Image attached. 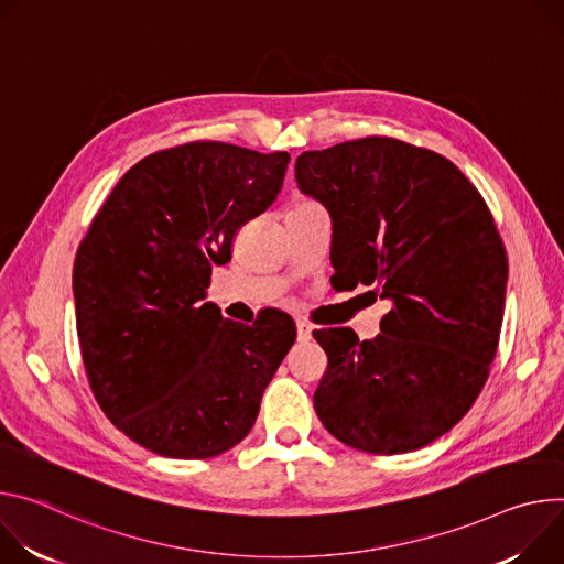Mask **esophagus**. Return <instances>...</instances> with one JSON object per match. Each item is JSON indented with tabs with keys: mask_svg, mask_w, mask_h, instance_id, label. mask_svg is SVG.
<instances>
[{
	"mask_svg": "<svg viewBox=\"0 0 564 564\" xmlns=\"http://www.w3.org/2000/svg\"><path fill=\"white\" fill-rule=\"evenodd\" d=\"M295 329H297V340H300V343L311 340V332H314V329H311V325H308V323L297 321V323H295Z\"/></svg>",
	"mask_w": 564,
	"mask_h": 564,
	"instance_id": "esophagus-1",
	"label": "esophagus"
}]
</instances>
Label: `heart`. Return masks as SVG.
<instances>
[{"label":"heart","instance_id":"heart-1","mask_svg":"<svg viewBox=\"0 0 564 564\" xmlns=\"http://www.w3.org/2000/svg\"><path fill=\"white\" fill-rule=\"evenodd\" d=\"M308 204H314V202H300L297 206H308Z\"/></svg>","mask_w":564,"mask_h":564}]
</instances>
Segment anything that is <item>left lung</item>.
I'll use <instances>...</instances> for the list:
<instances>
[{"label": "left lung", "mask_w": 564, "mask_h": 564, "mask_svg": "<svg viewBox=\"0 0 564 564\" xmlns=\"http://www.w3.org/2000/svg\"><path fill=\"white\" fill-rule=\"evenodd\" d=\"M295 181L332 217L336 286L392 302L373 340L314 332L316 414L356 451H419L470 410L497 351L509 262L492 215L453 161L390 137L302 152Z\"/></svg>", "instance_id": "1"}]
</instances>
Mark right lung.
Here are the masks:
<instances>
[{"label": "right lung", "mask_w": 564, "mask_h": 564, "mask_svg": "<svg viewBox=\"0 0 564 564\" xmlns=\"http://www.w3.org/2000/svg\"><path fill=\"white\" fill-rule=\"evenodd\" d=\"M289 161L217 141L154 152L122 174L80 241L74 300L91 392L156 455L208 459L239 444L295 343L278 308L248 327L204 302L213 267L275 202Z\"/></svg>", "instance_id": "add662e5"}]
</instances>
